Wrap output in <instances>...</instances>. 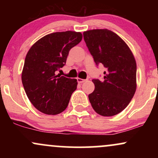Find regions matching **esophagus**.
I'll return each mask as SVG.
<instances>
[{
  "mask_svg": "<svg viewBox=\"0 0 158 158\" xmlns=\"http://www.w3.org/2000/svg\"><path fill=\"white\" fill-rule=\"evenodd\" d=\"M87 79H80V78H77V81L79 83H83L84 81H86Z\"/></svg>",
  "mask_w": 158,
  "mask_h": 158,
  "instance_id": "34e87169",
  "label": "esophagus"
}]
</instances>
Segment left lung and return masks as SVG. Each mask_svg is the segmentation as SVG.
Listing matches in <instances>:
<instances>
[{
    "instance_id": "8db88e82",
    "label": "left lung",
    "mask_w": 158,
    "mask_h": 158,
    "mask_svg": "<svg viewBox=\"0 0 158 158\" xmlns=\"http://www.w3.org/2000/svg\"><path fill=\"white\" fill-rule=\"evenodd\" d=\"M83 36L96 64L106 69L102 80H92L95 89L88 95L90 104L99 115H116L128 106L136 91L135 57L126 42L109 30H88Z\"/></svg>"
}]
</instances>
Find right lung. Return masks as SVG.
<instances>
[{
    "instance_id": "right-lung-1",
    "label": "right lung",
    "mask_w": 158,
    "mask_h": 158,
    "mask_svg": "<svg viewBox=\"0 0 158 158\" xmlns=\"http://www.w3.org/2000/svg\"><path fill=\"white\" fill-rule=\"evenodd\" d=\"M81 39V32H53L36 41L27 52L21 80L27 97L39 111L56 115L68 107L77 80L60 77L57 71Z\"/></svg>"
}]
</instances>
